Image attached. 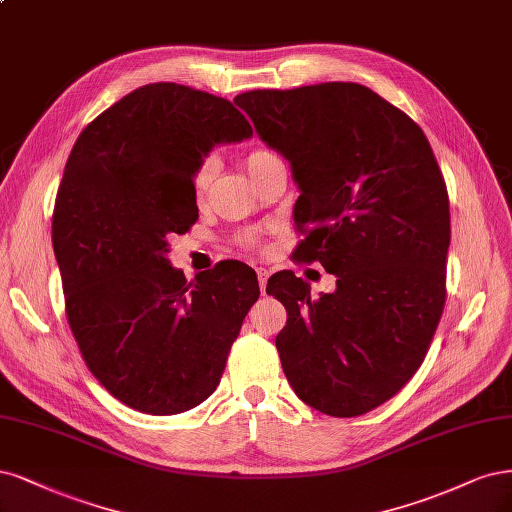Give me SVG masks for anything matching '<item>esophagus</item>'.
Returning a JSON list of instances; mask_svg holds the SVG:
<instances>
[{
  "label": "esophagus",
  "mask_w": 512,
  "mask_h": 512,
  "mask_svg": "<svg viewBox=\"0 0 512 512\" xmlns=\"http://www.w3.org/2000/svg\"><path fill=\"white\" fill-rule=\"evenodd\" d=\"M256 275H258V286H260V292L264 294V290H267V279H269V271L264 269V267H260V269H256Z\"/></svg>",
  "instance_id": "esophagus-1"
}]
</instances>
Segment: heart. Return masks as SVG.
<instances>
[{"mask_svg": "<svg viewBox=\"0 0 512 512\" xmlns=\"http://www.w3.org/2000/svg\"><path fill=\"white\" fill-rule=\"evenodd\" d=\"M277 158L279 156L273 150H269V148H254V150H250L248 154H245L243 165H245V169H248L250 178H254L256 173H260L269 163L277 161ZM211 178H214V163H211L209 158H205V161H201V165L197 167L195 178H192V190H195L197 197L205 195L209 184H211ZM241 243L254 248V245H258V235L256 233H245L241 237Z\"/></svg>", "mask_w": 512, "mask_h": 512, "instance_id": "1", "label": "heart"}]
</instances>
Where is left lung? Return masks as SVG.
Here are the masks:
<instances>
[{
	"instance_id": "8db88e82",
	"label": "left lung",
	"mask_w": 512,
	"mask_h": 512,
	"mask_svg": "<svg viewBox=\"0 0 512 512\" xmlns=\"http://www.w3.org/2000/svg\"><path fill=\"white\" fill-rule=\"evenodd\" d=\"M235 103L284 154L301 197L298 262H320L337 290L275 273L286 307L275 345L296 396L358 417L396 396L424 362L447 298L449 195L413 118L356 82L248 91Z\"/></svg>"
}]
</instances>
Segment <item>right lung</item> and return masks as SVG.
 <instances>
[{"mask_svg":"<svg viewBox=\"0 0 512 512\" xmlns=\"http://www.w3.org/2000/svg\"><path fill=\"white\" fill-rule=\"evenodd\" d=\"M250 135L228 99L154 82L88 122L65 163L52 248L67 322L95 379L139 413H184L214 394L260 296L243 262L186 281L167 260V239L199 218L203 156Z\"/></svg>","mask_w":512,"mask_h":512,"instance_id":"add662e5","label":"right lung"}]
</instances>
